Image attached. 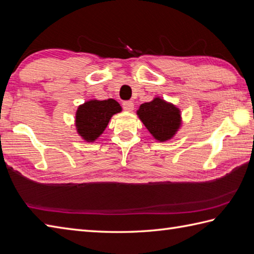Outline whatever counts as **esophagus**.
I'll return each instance as SVG.
<instances>
[{"instance_id": "1", "label": "esophagus", "mask_w": 254, "mask_h": 254, "mask_svg": "<svg viewBox=\"0 0 254 254\" xmlns=\"http://www.w3.org/2000/svg\"><path fill=\"white\" fill-rule=\"evenodd\" d=\"M122 106H123V109L127 111H133L134 109V104L133 102H129V100H127V102H123Z\"/></svg>"}]
</instances>
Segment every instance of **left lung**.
<instances>
[{
    "instance_id": "left-lung-1",
    "label": "left lung",
    "mask_w": 254,
    "mask_h": 254,
    "mask_svg": "<svg viewBox=\"0 0 254 254\" xmlns=\"http://www.w3.org/2000/svg\"><path fill=\"white\" fill-rule=\"evenodd\" d=\"M137 116L152 136L159 141L172 138L182 125L180 109L160 97L141 104Z\"/></svg>"
}]
</instances>
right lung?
I'll return each mask as SVG.
<instances>
[{
    "label": "right lung",
    "instance_id": "obj_1",
    "mask_svg": "<svg viewBox=\"0 0 254 254\" xmlns=\"http://www.w3.org/2000/svg\"><path fill=\"white\" fill-rule=\"evenodd\" d=\"M121 110L120 104L113 98L88 100L80 105L75 113L76 132L85 141L96 140L107 127L111 117Z\"/></svg>",
    "mask_w": 254,
    "mask_h": 254
}]
</instances>
